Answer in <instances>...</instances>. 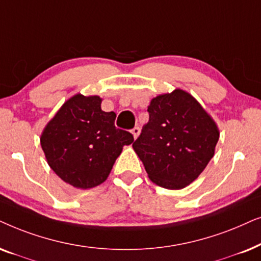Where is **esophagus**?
<instances>
[{
    "instance_id": "34e87169",
    "label": "esophagus",
    "mask_w": 261,
    "mask_h": 261,
    "mask_svg": "<svg viewBox=\"0 0 261 261\" xmlns=\"http://www.w3.org/2000/svg\"><path fill=\"white\" fill-rule=\"evenodd\" d=\"M131 133H133V135H134V138L135 140H136V138L138 137V135H140V133H141V130H140V127L138 126H135L133 130H131Z\"/></svg>"
}]
</instances>
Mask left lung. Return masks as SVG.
I'll list each match as a JSON object with an SVG mask.
<instances>
[{"label":"left lung","mask_w":261,"mask_h":261,"mask_svg":"<svg viewBox=\"0 0 261 261\" xmlns=\"http://www.w3.org/2000/svg\"><path fill=\"white\" fill-rule=\"evenodd\" d=\"M149 121L133 147L149 179L169 190L190 185L215 154L220 133L199 102L185 90L159 95L148 107Z\"/></svg>","instance_id":"1"}]
</instances>
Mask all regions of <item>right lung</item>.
Masks as SVG:
<instances>
[{
    "mask_svg": "<svg viewBox=\"0 0 261 261\" xmlns=\"http://www.w3.org/2000/svg\"><path fill=\"white\" fill-rule=\"evenodd\" d=\"M116 113L103 112L99 96L76 94L48 121L40 144L48 166L63 181L92 189L105 181L133 134L117 128Z\"/></svg>",
    "mask_w": 261,
    "mask_h": 261,
    "instance_id": "right-lung-1",
    "label": "right lung"
}]
</instances>
